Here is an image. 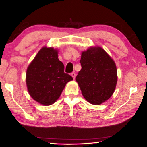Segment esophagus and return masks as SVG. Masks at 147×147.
I'll return each instance as SVG.
<instances>
[{
    "label": "esophagus",
    "instance_id": "1",
    "mask_svg": "<svg viewBox=\"0 0 147 147\" xmlns=\"http://www.w3.org/2000/svg\"><path fill=\"white\" fill-rule=\"evenodd\" d=\"M71 75L72 76H73V78H74H74H75V77H76V74H75V73H74V72H73V73H72L71 74Z\"/></svg>",
    "mask_w": 147,
    "mask_h": 147
}]
</instances>
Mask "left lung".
<instances>
[{
    "label": "left lung",
    "instance_id": "left-lung-1",
    "mask_svg": "<svg viewBox=\"0 0 147 147\" xmlns=\"http://www.w3.org/2000/svg\"><path fill=\"white\" fill-rule=\"evenodd\" d=\"M80 71L76 80L82 96L92 104L99 105L114 92L117 68L110 56L100 47H90L81 55Z\"/></svg>",
    "mask_w": 147,
    "mask_h": 147
}]
</instances>
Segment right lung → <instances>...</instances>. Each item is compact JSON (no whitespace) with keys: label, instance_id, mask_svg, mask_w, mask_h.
Wrapping results in <instances>:
<instances>
[{"label":"right lung","instance_id":"add662e5","mask_svg":"<svg viewBox=\"0 0 147 147\" xmlns=\"http://www.w3.org/2000/svg\"><path fill=\"white\" fill-rule=\"evenodd\" d=\"M64 68L57 49L43 47L39 50L26 72L28 92L35 101L49 106L59 99L67 83L73 80Z\"/></svg>","mask_w":147,"mask_h":147}]
</instances>
